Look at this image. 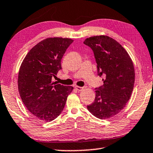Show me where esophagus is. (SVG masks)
Here are the masks:
<instances>
[{"label":"esophagus","instance_id":"esophagus-1","mask_svg":"<svg viewBox=\"0 0 153 153\" xmlns=\"http://www.w3.org/2000/svg\"><path fill=\"white\" fill-rule=\"evenodd\" d=\"M75 89H76L77 91H81L84 89V87H79V86H76L75 87Z\"/></svg>","mask_w":153,"mask_h":153}]
</instances>
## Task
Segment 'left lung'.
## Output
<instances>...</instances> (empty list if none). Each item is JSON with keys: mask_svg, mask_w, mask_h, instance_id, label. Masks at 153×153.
<instances>
[{"mask_svg": "<svg viewBox=\"0 0 153 153\" xmlns=\"http://www.w3.org/2000/svg\"><path fill=\"white\" fill-rule=\"evenodd\" d=\"M84 44L93 51L98 75L105 76L87 109L97 118H109L120 113L130 99L135 80L133 62L122 45L109 36L88 37Z\"/></svg>", "mask_w": 153, "mask_h": 153, "instance_id": "obj_1", "label": "left lung"}]
</instances>
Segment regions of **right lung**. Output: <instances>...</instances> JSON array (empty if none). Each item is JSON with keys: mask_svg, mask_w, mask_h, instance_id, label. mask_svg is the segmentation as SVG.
Segmentation results:
<instances>
[{"mask_svg": "<svg viewBox=\"0 0 153 153\" xmlns=\"http://www.w3.org/2000/svg\"><path fill=\"white\" fill-rule=\"evenodd\" d=\"M74 40L49 37L29 50L21 64L18 89L26 108L38 120L51 122L61 114L73 90L52 81L62 68L61 60Z\"/></svg>", "mask_w": 153, "mask_h": 153, "instance_id": "1", "label": "right lung"}]
</instances>
